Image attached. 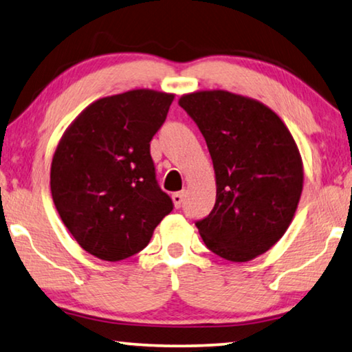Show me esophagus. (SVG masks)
Returning a JSON list of instances; mask_svg holds the SVG:
<instances>
[{"label": "esophagus", "instance_id": "esophagus-1", "mask_svg": "<svg viewBox=\"0 0 352 352\" xmlns=\"http://www.w3.org/2000/svg\"><path fill=\"white\" fill-rule=\"evenodd\" d=\"M172 200H174L175 208H180V206L183 205V200H185V191H180V192H174V194H172Z\"/></svg>", "mask_w": 352, "mask_h": 352}]
</instances>
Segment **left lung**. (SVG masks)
I'll return each mask as SVG.
<instances>
[{
	"label": "left lung",
	"mask_w": 352,
	"mask_h": 352,
	"mask_svg": "<svg viewBox=\"0 0 352 352\" xmlns=\"http://www.w3.org/2000/svg\"><path fill=\"white\" fill-rule=\"evenodd\" d=\"M180 106L205 138L216 204L196 222L211 252L249 261L283 236L298 208L304 170L296 142L274 111L227 91H200Z\"/></svg>",
	"instance_id": "left-lung-1"
}]
</instances>
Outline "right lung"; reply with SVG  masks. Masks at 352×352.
<instances>
[{
	"instance_id": "right-lung-1",
	"label": "right lung",
	"mask_w": 352,
	"mask_h": 352,
	"mask_svg": "<svg viewBox=\"0 0 352 352\" xmlns=\"http://www.w3.org/2000/svg\"><path fill=\"white\" fill-rule=\"evenodd\" d=\"M172 100L148 89L100 98L64 133L50 186L60 219L86 252L106 261L141 252L174 210L150 155Z\"/></svg>"
}]
</instances>
